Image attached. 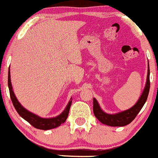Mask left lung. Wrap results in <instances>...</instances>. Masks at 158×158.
<instances>
[{
	"label": "left lung",
	"instance_id": "1",
	"mask_svg": "<svg viewBox=\"0 0 158 158\" xmlns=\"http://www.w3.org/2000/svg\"><path fill=\"white\" fill-rule=\"evenodd\" d=\"M150 90V68L148 64V77H147L146 86L144 87L143 93L141 96L139 98L138 101L136 103L134 106H133L131 108L128 109L127 110L121 112V113L115 114H108L103 111L100 107L98 101L95 98H94L93 102V111L95 117L98 119L100 122L105 124L107 126H111V127H123L127 124H130L131 121H134L140 110L143 107V104L146 102L148 99V94Z\"/></svg>",
	"mask_w": 158,
	"mask_h": 158
}]
</instances>
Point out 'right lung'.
Wrapping results in <instances>:
<instances>
[{
    "label": "right lung",
    "mask_w": 158,
    "mask_h": 158,
    "mask_svg": "<svg viewBox=\"0 0 158 158\" xmlns=\"http://www.w3.org/2000/svg\"><path fill=\"white\" fill-rule=\"evenodd\" d=\"M8 87L9 91H10V96L11 98L12 103L14 104V107L16 109L17 112L19 114L20 116L22 118H24L25 121H27L28 123L31 124L33 127H34L37 129H40V130H50V129L55 128V127H59L61 124H64L65 121L67 120V118L69 114L70 107H71V102L72 100L69 101L68 106L66 107L65 110L58 115L56 118H42L38 117L37 115L34 114L33 113H31L26 110L24 107L21 106V104L18 102L17 100L16 97H15V94H14L13 89H12L11 83H10V67H9V71H8Z\"/></svg>",
    "instance_id": "right-lung-1"
}]
</instances>
